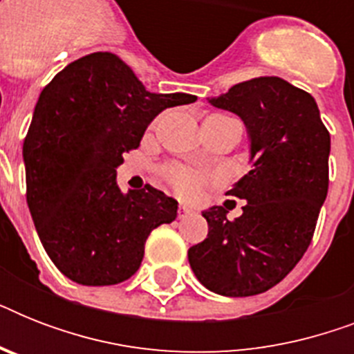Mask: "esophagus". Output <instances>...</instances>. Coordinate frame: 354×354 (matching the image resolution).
<instances>
[{
    "instance_id": "34e87169",
    "label": "esophagus",
    "mask_w": 354,
    "mask_h": 354,
    "mask_svg": "<svg viewBox=\"0 0 354 354\" xmlns=\"http://www.w3.org/2000/svg\"><path fill=\"white\" fill-rule=\"evenodd\" d=\"M189 215H191V209H189L187 205H180L178 207V218H185Z\"/></svg>"
}]
</instances>
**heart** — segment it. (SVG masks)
<instances>
[{
  "label": "heart",
  "mask_w": 354,
  "mask_h": 354,
  "mask_svg": "<svg viewBox=\"0 0 354 354\" xmlns=\"http://www.w3.org/2000/svg\"><path fill=\"white\" fill-rule=\"evenodd\" d=\"M165 176L174 187V191L182 196H194L204 183V178L200 174H194L183 167H169L165 171Z\"/></svg>",
  "instance_id": "1"
}]
</instances>
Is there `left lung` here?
<instances>
[{
    "label": "left lung",
    "instance_id": "obj_1",
    "mask_svg": "<svg viewBox=\"0 0 354 354\" xmlns=\"http://www.w3.org/2000/svg\"><path fill=\"white\" fill-rule=\"evenodd\" d=\"M209 102L244 121L252 171L227 191L246 200L239 218L222 205L202 213L209 232L189 248V264L215 294L255 296L285 279L313 241L329 189L330 136L314 97L279 77L239 82Z\"/></svg>",
    "mask_w": 354,
    "mask_h": 354
}]
</instances>
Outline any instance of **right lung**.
I'll list each match as a JSON object with an SVG mask.
<instances>
[{"label": "right lung", "mask_w": 354, "mask_h": 354, "mask_svg": "<svg viewBox=\"0 0 354 354\" xmlns=\"http://www.w3.org/2000/svg\"><path fill=\"white\" fill-rule=\"evenodd\" d=\"M194 101L150 93L113 53L68 64L41 90L24 141L27 205L66 277L106 286L138 272L150 232L176 218L178 202L150 185L121 193L115 169L158 113Z\"/></svg>", "instance_id": "right-lung-1"}]
</instances>
